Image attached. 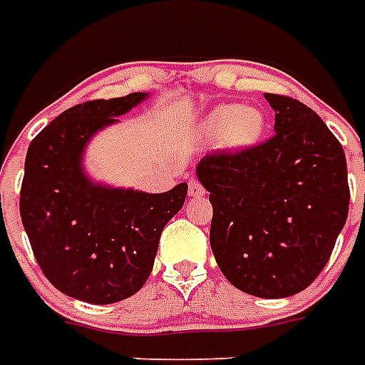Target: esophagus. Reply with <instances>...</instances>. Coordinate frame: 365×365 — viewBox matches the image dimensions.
<instances>
[{
    "mask_svg": "<svg viewBox=\"0 0 365 365\" xmlns=\"http://www.w3.org/2000/svg\"><path fill=\"white\" fill-rule=\"evenodd\" d=\"M187 193H190V197L199 199V197H205V187L201 185L197 178H191L190 182H187Z\"/></svg>",
    "mask_w": 365,
    "mask_h": 365,
    "instance_id": "1",
    "label": "esophagus"
}]
</instances>
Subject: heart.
<instances>
[{
	"instance_id": "obj_1",
	"label": "heart",
	"mask_w": 365,
	"mask_h": 365,
	"mask_svg": "<svg viewBox=\"0 0 365 365\" xmlns=\"http://www.w3.org/2000/svg\"><path fill=\"white\" fill-rule=\"evenodd\" d=\"M264 130V117L256 109L242 105H221L209 113L205 133L213 138H225L230 146L252 144Z\"/></svg>"
}]
</instances>
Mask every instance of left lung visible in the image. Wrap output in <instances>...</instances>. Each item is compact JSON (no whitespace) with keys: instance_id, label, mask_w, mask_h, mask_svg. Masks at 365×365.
I'll use <instances>...</instances> for the list:
<instances>
[{"instance_id":"obj_1","label":"left lung","mask_w":365,"mask_h":365,"mask_svg":"<svg viewBox=\"0 0 365 365\" xmlns=\"http://www.w3.org/2000/svg\"><path fill=\"white\" fill-rule=\"evenodd\" d=\"M275 135L242 150L207 154L197 178L213 205L211 250L235 287L279 299L309 287L348 217L342 144L297 99L264 93Z\"/></svg>"}]
</instances>
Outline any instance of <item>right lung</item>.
Listing matches in <instances>:
<instances>
[{
    "instance_id": "1",
    "label": "right lung",
    "mask_w": 365,
    "mask_h": 365,
    "mask_svg": "<svg viewBox=\"0 0 365 365\" xmlns=\"http://www.w3.org/2000/svg\"><path fill=\"white\" fill-rule=\"evenodd\" d=\"M144 97L128 93L74 105L29 144L21 221L48 282L86 303H117L143 287L160 235L185 201L187 183L143 193L96 185L83 174L88 140Z\"/></svg>"
}]
</instances>
